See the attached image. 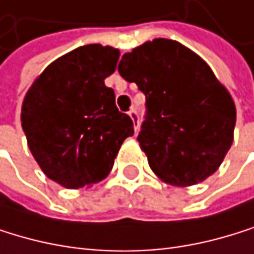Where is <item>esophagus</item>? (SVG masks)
I'll return each instance as SVG.
<instances>
[{
  "mask_svg": "<svg viewBox=\"0 0 254 254\" xmlns=\"http://www.w3.org/2000/svg\"><path fill=\"white\" fill-rule=\"evenodd\" d=\"M128 116L131 118V121H133L134 131H138V128H139V115H138L136 109H131V110L128 112Z\"/></svg>",
  "mask_w": 254,
  "mask_h": 254,
  "instance_id": "1",
  "label": "esophagus"
}]
</instances>
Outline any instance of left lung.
Here are the masks:
<instances>
[{
	"mask_svg": "<svg viewBox=\"0 0 254 254\" xmlns=\"http://www.w3.org/2000/svg\"><path fill=\"white\" fill-rule=\"evenodd\" d=\"M118 72L145 95L138 141L159 179L187 187L219 169L233 142L236 107L201 57L156 38L123 55Z\"/></svg>",
	"mask_w": 254,
	"mask_h": 254,
	"instance_id": "1",
	"label": "left lung"
}]
</instances>
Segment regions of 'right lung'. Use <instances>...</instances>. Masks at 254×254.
<instances>
[{
  "label": "right lung",
  "mask_w": 254,
  "mask_h": 254,
  "mask_svg": "<svg viewBox=\"0 0 254 254\" xmlns=\"http://www.w3.org/2000/svg\"><path fill=\"white\" fill-rule=\"evenodd\" d=\"M120 60L110 46H81L39 75L21 107V126L44 175L65 189L104 179L133 121L115 104L104 84Z\"/></svg>",
  "instance_id": "add662e5"
}]
</instances>
